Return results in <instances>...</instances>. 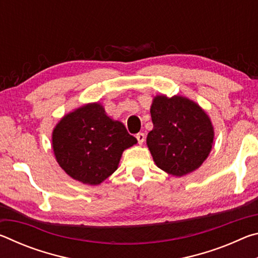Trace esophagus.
<instances>
[{
  "label": "esophagus",
  "instance_id": "34e87169",
  "mask_svg": "<svg viewBox=\"0 0 258 258\" xmlns=\"http://www.w3.org/2000/svg\"><path fill=\"white\" fill-rule=\"evenodd\" d=\"M137 139H138L139 145H142V143L145 142V140H146V134L142 133V132H140V133L137 134Z\"/></svg>",
  "mask_w": 258,
  "mask_h": 258
}]
</instances>
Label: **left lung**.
Wrapping results in <instances>:
<instances>
[{
    "mask_svg": "<svg viewBox=\"0 0 258 258\" xmlns=\"http://www.w3.org/2000/svg\"><path fill=\"white\" fill-rule=\"evenodd\" d=\"M150 112L154 128L148 133L147 145L156 165L176 176L197 169L214 140L211 119L203 109L180 95H157Z\"/></svg>",
    "mask_w": 258,
    "mask_h": 258,
    "instance_id": "8db88e82",
    "label": "left lung"
}]
</instances>
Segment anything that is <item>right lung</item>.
I'll use <instances>...</instances> for the list:
<instances>
[{"instance_id":"1","label":"right lung","mask_w":258,"mask_h":258,"mask_svg":"<svg viewBox=\"0 0 258 258\" xmlns=\"http://www.w3.org/2000/svg\"><path fill=\"white\" fill-rule=\"evenodd\" d=\"M118 120L91 103L61 119L53 130L52 145L60 167L74 180L97 185L118 167L121 154L137 143Z\"/></svg>"}]
</instances>
